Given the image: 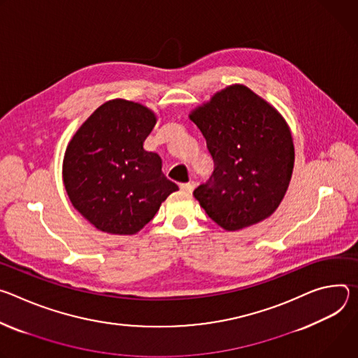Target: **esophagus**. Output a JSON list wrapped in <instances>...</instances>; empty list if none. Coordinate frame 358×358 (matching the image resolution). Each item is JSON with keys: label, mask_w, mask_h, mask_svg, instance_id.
<instances>
[{"label": "esophagus", "mask_w": 358, "mask_h": 358, "mask_svg": "<svg viewBox=\"0 0 358 358\" xmlns=\"http://www.w3.org/2000/svg\"><path fill=\"white\" fill-rule=\"evenodd\" d=\"M194 186H196V183H194L193 180L186 182V183H180V189H182V190H185V192H189V193L194 189Z\"/></svg>", "instance_id": "1"}]
</instances>
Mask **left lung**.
Returning <instances> with one entry per match:
<instances>
[{
	"label": "left lung",
	"instance_id": "obj_1",
	"mask_svg": "<svg viewBox=\"0 0 358 358\" xmlns=\"http://www.w3.org/2000/svg\"><path fill=\"white\" fill-rule=\"evenodd\" d=\"M213 159L212 176L193 196L226 230L268 217L289 187L294 146L282 115L248 87L233 85L190 115Z\"/></svg>",
	"mask_w": 358,
	"mask_h": 358
}]
</instances>
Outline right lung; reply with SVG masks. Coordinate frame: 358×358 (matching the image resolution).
I'll list each match as a JSON object with an SVG mask.
<instances>
[{
	"label": "right lung",
	"instance_id": "add662e5",
	"mask_svg": "<svg viewBox=\"0 0 358 358\" xmlns=\"http://www.w3.org/2000/svg\"><path fill=\"white\" fill-rule=\"evenodd\" d=\"M156 124L141 103L113 99L78 129L64 159V183L73 208L96 229L134 234L178 190L162 159L143 142Z\"/></svg>",
	"mask_w": 358,
	"mask_h": 358
}]
</instances>
